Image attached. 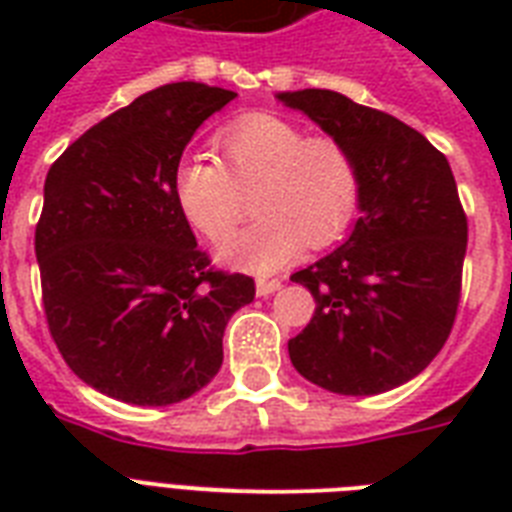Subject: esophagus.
<instances>
[{"label":"esophagus","instance_id":"obj_1","mask_svg":"<svg viewBox=\"0 0 512 512\" xmlns=\"http://www.w3.org/2000/svg\"><path fill=\"white\" fill-rule=\"evenodd\" d=\"M284 287L279 279H257V295L260 297H268L273 295V292H279V289Z\"/></svg>","mask_w":512,"mask_h":512}]
</instances>
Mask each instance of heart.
<instances>
[{"instance_id":"heart-1","label":"heart","mask_w":512,"mask_h":512,"mask_svg":"<svg viewBox=\"0 0 512 512\" xmlns=\"http://www.w3.org/2000/svg\"><path fill=\"white\" fill-rule=\"evenodd\" d=\"M223 164L185 156L175 170V199L185 220L209 241H223L247 215L257 220L225 241V263L273 273L303 244L329 247L356 217L361 170L350 148L329 135H305L271 114L244 116L217 132Z\"/></svg>"}]
</instances>
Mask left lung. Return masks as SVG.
I'll return each instance as SVG.
<instances>
[{
  "label": "left lung",
  "instance_id": "left-lung-1",
  "mask_svg": "<svg viewBox=\"0 0 512 512\" xmlns=\"http://www.w3.org/2000/svg\"><path fill=\"white\" fill-rule=\"evenodd\" d=\"M342 140L361 170V217L348 241L292 281L316 313L289 340L305 380L374 396L412 380L449 340L462 295L468 217L446 156L425 135L332 90L281 92Z\"/></svg>",
  "mask_w": 512,
  "mask_h": 512
}]
</instances>
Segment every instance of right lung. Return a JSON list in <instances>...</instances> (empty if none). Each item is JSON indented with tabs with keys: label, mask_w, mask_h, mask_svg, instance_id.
Listing matches in <instances>:
<instances>
[{
	"label": "right lung",
	"mask_w": 512,
	"mask_h": 512,
	"mask_svg": "<svg viewBox=\"0 0 512 512\" xmlns=\"http://www.w3.org/2000/svg\"><path fill=\"white\" fill-rule=\"evenodd\" d=\"M236 92L164 84L74 140L47 172L34 249L50 335L71 372L124 404L193 396L223 364L255 279L217 271L177 207L188 140Z\"/></svg>",
	"instance_id": "right-lung-1"
}]
</instances>
